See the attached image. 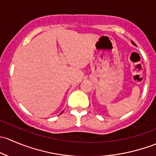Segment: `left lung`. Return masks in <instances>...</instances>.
<instances>
[{
	"mask_svg": "<svg viewBox=\"0 0 156 156\" xmlns=\"http://www.w3.org/2000/svg\"><path fill=\"white\" fill-rule=\"evenodd\" d=\"M131 43H132L133 45H134V46H136V44H135V43H134V42H133V41H131Z\"/></svg>",
	"mask_w": 156,
	"mask_h": 156,
	"instance_id": "left-lung-1",
	"label": "left lung"
}]
</instances>
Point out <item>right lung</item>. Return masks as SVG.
<instances>
[{
    "mask_svg": "<svg viewBox=\"0 0 156 156\" xmlns=\"http://www.w3.org/2000/svg\"><path fill=\"white\" fill-rule=\"evenodd\" d=\"M63 111H64V110H63ZM63 111H62V113H63Z\"/></svg>",
    "mask_w": 156,
    "mask_h": 156,
    "instance_id": "add662e5",
    "label": "right lung"
}]
</instances>
